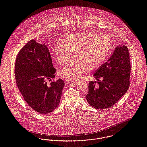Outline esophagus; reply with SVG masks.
<instances>
[{"instance_id": "obj_1", "label": "esophagus", "mask_w": 147, "mask_h": 147, "mask_svg": "<svg viewBox=\"0 0 147 147\" xmlns=\"http://www.w3.org/2000/svg\"><path fill=\"white\" fill-rule=\"evenodd\" d=\"M75 82V81L74 80H69V79H67L66 80V83H74Z\"/></svg>"}]
</instances>
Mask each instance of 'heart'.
Segmentation results:
<instances>
[{
	"label": "heart",
	"mask_w": 147,
	"mask_h": 147,
	"mask_svg": "<svg viewBox=\"0 0 147 147\" xmlns=\"http://www.w3.org/2000/svg\"><path fill=\"white\" fill-rule=\"evenodd\" d=\"M109 48L108 39L102 35L77 33L62 40L56 47L54 58L60 65L70 60L59 71L61 77L69 80L79 78L87 69L98 68L105 58Z\"/></svg>",
	"instance_id": "b5f03b06"
}]
</instances>
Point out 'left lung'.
Wrapping results in <instances>:
<instances>
[{"mask_svg":"<svg viewBox=\"0 0 147 147\" xmlns=\"http://www.w3.org/2000/svg\"><path fill=\"white\" fill-rule=\"evenodd\" d=\"M131 67L127 47L117 46L108 60L94 74L97 81L89 83L86 96L88 102L97 109L116 104L129 88Z\"/></svg>","mask_w":147,"mask_h":147,"instance_id":"8db88e82","label":"left lung"}]
</instances>
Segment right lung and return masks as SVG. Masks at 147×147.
<instances>
[{
    "label": "right lung",
    "instance_id": "right-lung-1",
    "mask_svg": "<svg viewBox=\"0 0 147 147\" xmlns=\"http://www.w3.org/2000/svg\"><path fill=\"white\" fill-rule=\"evenodd\" d=\"M15 72L18 88L32 109L46 114L56 108L64 82L60 79L51 81L55 77L56 69L46 45L34 39L29 41L16 56Z\"/></svg>",
    "mask_w": 147,
    "mask_h": 147
}]
</instances>
